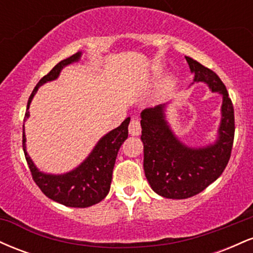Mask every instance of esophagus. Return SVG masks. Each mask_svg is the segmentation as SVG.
Listing matches in <instances>:
<instances>
[{
  "label": "esophagus",
  "instance_id": "esophagus-1",
  "mask_svg": "<svg viewBox=\"0 0 253 253\" xmlns=\"http://www.w3.org/2000/svg\"><path fill=\"white\" fill-rule=\"evenodd\" d=\"M128 130L130 135H139L141 132V126H140V121L138 119H132L130 121L129 126H128Z\"/></svg>",
  "mask_w": 253,
  "mask_h": 253
}]
</instances>
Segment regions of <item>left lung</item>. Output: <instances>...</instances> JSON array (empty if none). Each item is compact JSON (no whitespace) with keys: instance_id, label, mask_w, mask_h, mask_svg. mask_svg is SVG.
I'll return each instance as SVG.
<instances>
[{"instance_id":"1","label":"left lung","mask_w":253,"mask_h":253,"mask_svg":"<svg viewBox=\"0 0 253 253\" xmlns=\"http://www.w3.org/2000/svg\"><path fill=\"white\" fill-rule=\"evenodd\" d=\"M194 82H203L213 92L222 95L221 121L214 144L190 147L171 130L167 104L141 112V141L144 170L151 188L167 199H188L201 193L225 170L234 139V109L227 89L219 76L196 60L185 57Z\"/></svg>"}]
</instances>
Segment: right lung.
Returning <instances> with one entry per match:
<instances>
[{
	"label": "right lung",
	"mask_w": 253,
	"mask_h": 253,
	"mask_svg": "<svg viewBox=\"0 0 253 253\" xmlns=\"http://www.w3.org/2000/svg\"><path fill=\"white\" fill-rule=\"evenodd\" d=\"M81 56H82V52H77V53L72 54L71 57L59 62L46 76H43L38 82L36 88L32 91L30 98H28L25 121L30 117L28 109H30V104L34 95L38 91V88L46 82L57 80L63 68H65L69 64L78 62ZM129 120L130 119L127 118L120 126L103 135L98 140L96 146L90 152V155L84 159L83 163L78 165L76 169L69 171L66 173H62V175H51V173L42 172L34 165L33 161L26 151L24 126L22 147H24L26 161H27L32 177H33L36 184L48 199L58 203H62L64 206H68V207L85 208L102 201L107 196V194L109 193L113 169H114L115 159H117L119 150L128 136Z\"/></svg>",
	"instance_id": "add662e5"
}]
</instances>
